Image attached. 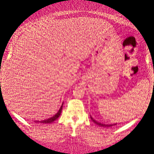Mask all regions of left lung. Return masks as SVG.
Returning a JSON list of instances; mask_svg holds the SVG:
<instances>
[{
	"label": "left lung",
	"instance_id": "8db88e82",
	"mask_svg": "<svg viewBox=\"0 0 154 154\" xmlns=\"http://www.w3.org/2000/svg\"><path fill=\"white\" fill-rule=\"evenodd\" d=\"M91 119H92V121L94 122V123H95V124H96V125H99V126H101V127H111V126H114V125H116V124H113V125H104V124H101V123L98 122H96L95 119H93V118L91 117Z\"/></svg>",
	"mask_w": 154,
	"mask_h": 154
}]
</instances>
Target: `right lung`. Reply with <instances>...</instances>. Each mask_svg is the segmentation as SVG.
Segmentation results:
<instances>
[{"label":"right lung","instance_id":"right-lung-1","mask_svg":"<svg viewBox=\"0 0 154 154\" xmlns=\"http://www.w3.org/2000/svg\"><path fill=\"white\" fill-rule=\"evenodd\" d=\"M62 107H63V105L61 106V108H60L59 111H58L57 113H56V114H55L54 116H52V117L49 118V119H45V120H43V121H40V123H44V124H50V123H52L53 122H54L55 120H56L58 119V118L59 117L60 114H61V110H62ZM35 122H40L38 121H35Z\"/></svg>","mask_w":154,"mask_h":154}]
</instances>
